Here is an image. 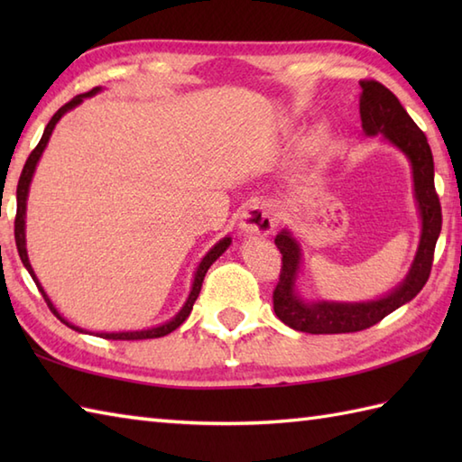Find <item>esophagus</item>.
<instances>
[{
	"label": "esophagus",
	"instance_id": "esophagus-1",
	"mask_svg": "<svg viewBox=\"0 0 462 462\" xmlns=\"http://www.w3.org/2000/svg\"><path fill=\"white\" fill-rule=\"evenodd\" d=\"M273 226H276V218L266 204H250L240 216V230L246 234H270Z\"/></svg>",
	"mask_w": 462,
	"mask_h": 462
}]
</instances>
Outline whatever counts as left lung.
Listing matches in <instances>:
<instances>
[{"label": "left lung", "instance_id": "8db88e82", "mask_svg": "<svg viewBox=\"0 0 462 462\" xmlns=\"http://www.w3.org/2000/svg\"><path fill=\"white\" fill-rule=\"evenodd\" d=\"M359 115L363 133L367 136L383 134V139L407 156L413 174V196L420 218V236L413 263L405 280L387 296L369 301H331L303 300L298 291L301 273V246L286 228L276 236L282 254V272L273 290V311L288 328L306 333H351L375 326L391 311L405 306L423 290L433 266L435 244L439 240L443 214L435 192L433 152L425 133L403 109L397 97L377 81H359Z\"/></svg>", "mask_w": 462, "mask_h": 462}]
</instances>
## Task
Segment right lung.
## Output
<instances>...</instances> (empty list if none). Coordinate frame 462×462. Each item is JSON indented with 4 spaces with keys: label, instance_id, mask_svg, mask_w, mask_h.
<instances>
[{
    "label": "right lung",
    "instance_id": "add662e5",
    "mask_svg": "<svg viewBox=\"0 0 462 462\" xmlns=\"http://www.w3.org/2000/svg\"><path fill=\"white\" fill-rule=\"evenodd\" d=\"M97 93H101V87H95V89H91L89 93H83V95H77V97H73L71 101L69 103H65L61 109H59L53 116H51V121L47 123V126H45V131H43V136H42V141H39V144L35 146L33 149V152L29 154V159H27V162H25V166H23V171H22V176H19V182H17V214H15V244H17V252H19V258H22V262H23V266H25V270L29 272V276L33 278V282H35V286H37V290L42 291V296H43V300L47 301V306H49V310H51L55 316H57V319L59 321H63L67 328H71V329H75V331H81V333H87V329H83V328H79V326H73L71 321H67L61 313L57 311V308L53 306V301L49 300V296L45 293V290H43V286L42 283H39V280H37V276H35V272H33V268H32V263H29V256H27V246H25V210H27V194H29V184H32V180H33V172H35V166H37V162H39V159H42V154H43V151H45V146H47V143H49V136H51V133H53V129H55V125L61 121V116L65 115V113H69V111H73L77 105H81L83 103V99H89V97H95ZM232 244V238L230 236H224L220 242H216L214 246L206 252V256L200 260V263H199V268H196V272H194V280H192V288H190V293H189V298H186V301H184V306L180 308V311L176 313V316L172 318V319H169V321H164V323H161V326H154V328H149V329H139V331H113V333H95L97 337H103V339H154V337H164V336H169L171 331H174L176 328L180 326V323L190 316V311H192V306H194V301H196V298H199V293H200V288H202V282H204V276H206V272H208V268L212 266V263L218 260L222 254L228 250V246Z\"/></svg>",
    "mask_w": 462,
    "mask_h": 462
}]
</instances>
